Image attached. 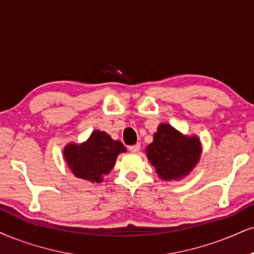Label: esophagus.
<instances>
[{"instance_id":"obj_1","label":"esophagus","mask_w":254,"mask_h":254,"mask_svg":"<svg viewBox=\"0 0 254 254\" xmlns=\"http://www.w3.org/2000/svg\"><path fill=\"white\" fill-rule=\"evenodd\" d=\"M128 149H129V151L133 152V153L139 152V151H140V143H136V145L129 146V147H128Z\"/></svg>"}]
</instances>
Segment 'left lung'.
<instances>
[{
    "instance_id": "obj_1",
    "label": "left lung",
    "mask_w": 254,
    "mask_h": 254,
    "mask_svg": "<svg viewBox=\"0 0 254 254\" xmlns=\"http://www.w3.org/2000/svg\"><path fill=\"white\" fill-rule=\"evenodd\" d=\"M202 146L195 134L185 135L173 126L161 122L146 147L148 161L164 181H179L187 177L198 165Z\"/></svg>"
}]
</instances>
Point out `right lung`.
<instances>
[{"label": "right lung", "mask_w": 254, "mask_h": 254, "mask_svg": "<svg viewBox=\"0 0 254 254\" xmlns=\"http://www.w3.org/2000/svg\"><path fill=\"white\" fill-rule=\"evenodd\" d=\"M127 149L102 130H93L84 142H69L64 148V159L74 177L100 184L113 170L117 158Z\"/></svg>", "instance_id": "1"}]
</instances>
